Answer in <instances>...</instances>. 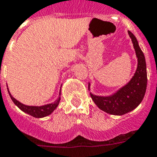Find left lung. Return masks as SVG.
Returning a JSON list of instances; mask_svg holds the SVG:
<instances>
[{
    "label": "left lung",
    "instance_id": "left-lung-1",
    "mask_svg": "<svg viewBox=\"0 0 157 157\" xmlns=\"http://www.w3.org/2000/svg\"><path fill=\"white\" fill-rule=\"evenodd\" d=\"M128 33L137 58V69L133 76L125 86L110 95L100 96L90 92L91 99L98 108L113 115H124L136 109L143 100L147 90V75L145 56L133 33L130 31H128ZM89 90H90V83Z\"/></svg>",
    "mask_w": 157,
    "mask_h": 157
}]
</instances>
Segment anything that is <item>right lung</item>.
Listing matches in <instances>:
<instances>
[{
  "mask_svg": "<svg viewBox=\"0 0 157 157\" xmlns=\"http://www.w3.org/2000/svg\"><path fill=\"white\" fill-rule=\"evenodd\" d=\"M7 90H8V93H9L10 96L11 98L12 101L14 102L16 106H17L20 110H22L23 112L28 113L29 115L33 116L34 118H44L46 116H48L49 114L53 112V111L57 109V107L59 105L60 100H61V91L59 92V97L57 98V100H55L53 103L51 104H47V105H42V106H33V105H24L22 103H20V101H18L16 99L13 97L10 94V92L9 90V88L7 86Z\"/></svg>",
  "mask_w": 157,
  "mask_h": 157,
  "instance_id": "add662e5",
  "label": "right lung"
}]
</instances>
